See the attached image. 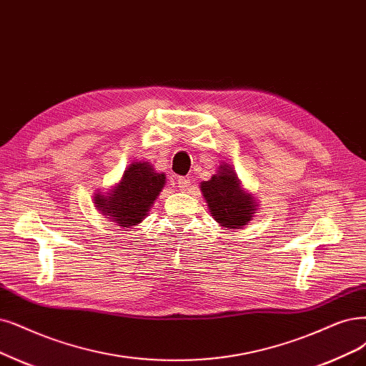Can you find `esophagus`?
Returning a JSON list of instances; mask_svg holds the SVG:
<instances>
[{"instance_id": "1", "label": "esophagus", "mask_w": 366, "mask_h": 366, "mask_svg": "<svg viewBox=\"0 0 366 366\" xmlns=\"http://www.w3.org/2000/svg\"><path fill=\"white\" fill-rule=\"evenodd\" d=\"M176 184H178V187H179V190H181V192H187L188 188H190V185H192V181L188 179V178H182V176H179V178H178V182H176Z\"/></svg>"}]
</instances>
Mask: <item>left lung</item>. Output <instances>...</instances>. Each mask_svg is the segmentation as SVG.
I'll list each match as a JSON object with an SVG mask.
<instances>
[{"label": "left lung", "mask_w": 366, "mask_h": 366, "mask_svg": "<svg viewBox=\"0 0 366 366\" xmlns=\"http://www.w3.org/2000/svg\"><path fill=\"white\" fill-rule=\"evenodd\" d=\"M200 190L212 219L226 229H242L258 211V202L242 190L235 170L224 162L209 181L200 182Z\"/></svg>", "instance_id": "1"}]
</instances>
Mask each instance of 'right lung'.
<instances>
[{
    "instance_id": "obj_1",
    "label": "right lung",
    "mask_w": 366,
    "mask_h": 366,
    "mask_svg": "<svg viewBox=\"0 0 366 366\" xmlns=\"http://www.w3.org/2000/svg\"><path fill=\"white\" fill-rule=\"evenodd\" d=\"M164 185L166 174L151 162L132 161L110 192L94 194L93 204L117 226L132 227L144 220Z\"/></svg>"
}]
</instances>
